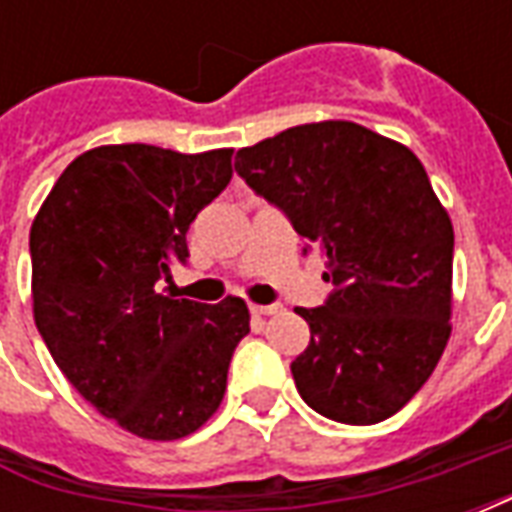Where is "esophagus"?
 <instances>
[{"instance_id": "34e87169", "label": "esophagus", "mask_w": 512, "mask_h": 512, "mask_svg": "<svg viewBox=\"0 0 512 512\" xmlns=\"http://www.w3.org/2000/svg\"><path fill=\"white\" fill-rule=\"evenodd\" d=\"M279 310H282L279 304H252V315H257V318H266V315H277Z\"/></svg>"}]
</instances>
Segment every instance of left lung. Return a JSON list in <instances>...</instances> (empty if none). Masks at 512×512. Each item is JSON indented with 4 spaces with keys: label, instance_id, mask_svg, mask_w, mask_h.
<instances>
[{
    "label": "left lung",
    "instance_id": "obj_1",
    "mask_svg": "<svg viewBox=\"0 0 512 512\" xmlns=\"http://www.w3.org/2000/svg\"><path fill=\"white\" fill-rule=\"evenodd\" d=\"M235 172L321 246L323 307H296L310 345L290 365L304 403L376 425L417 395L450 340L452 222L406 145L351 120L241 147Z\"/></svg>",
    "mask_w": 512,
    "mask_h": 512
}]
</instances>
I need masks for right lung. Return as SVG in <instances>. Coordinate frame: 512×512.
Listing matches in <instances>:
<instances>
[{
	"label": "right lung",
	"mask_w": 512,
	"mask_h": 512,
	"mask_svg": "<svg viewBox=\"0 0 512 512\" xmlns=\"http://www.w3.org/2000/svg\"><path fill=\"white\" fill-rule=\"evenodd\" d=\"M233 178V147L101 145L65 167L29 230L32 315L90 406L139 439L175 441L216 414L246 301L158 290L189 257L197 213Z\"/></svg>",
	"instance_id": "right-lung-1"
}]
</instances>
